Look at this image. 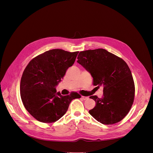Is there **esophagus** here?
<instances>
[{
    "instance_id": "esophagus-1",
    "label": "esophagus",
    "mask_w": 153,
    "mask_h": 153,
    "mask_svg": "<svg viewBox=\"0 0 153 153\" xmlns=\"http://www.w3.org/2000/svg\"><path fill=\"white\" fill-rule=\"evenodd\" d=\"M82 98L84 100H86L88 98H89V97H87V96H82Z\"/></svg>"
}]
</instances>
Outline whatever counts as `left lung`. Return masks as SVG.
<instances>
[{
	"instance_id": "left-lung-1",
	"label": "left lung",
	"mask_w": 153,
	"mask_h": 153,
	"mask_svg": "<svg viewBox=\"0 0 153 153\" xmlns=\"http://www.w3.org/2000/svg\"><path fill=\"white\" fill-rule=\"evenodd\" d=\"M77 59L91 73L93 85L103 87L102 98L90 96L96 106L89 114L103 124L121 121L131 109L135 97V84L126 62L103 48L82 51Z\"/></svg>"
}]
</instances>
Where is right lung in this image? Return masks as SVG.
<instances>
[{
  "mask_svg": "<svg viewBox=\"0 0 153 153\" xmlns=\"http://www.w3.org/2000/svg\"><path fill=\"white\" fill-rule=\"evenodd\" d=\"M78 53L50 50L32 59L25 68L20 82L21 99L36 120L45 123L58 121L67 112L71 101L81 97L75 92L62 96L55 89Z\"/></svg>",
  "mask_w": 153,
  "mask_h": 153,
  "instance_id": "obj_1",
  "label": "right lung"
}]
</instances>
